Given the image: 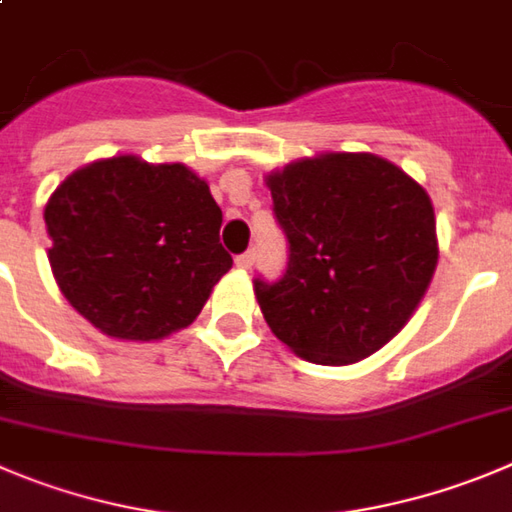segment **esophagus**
I'll return each mask as SVG.
<instances>
[{"label": "esophagus", "instance_id": "esophagus-1", "mask_svg": "<svg viewBox=\"0 0 512 512\" xmlns=\"http://www.w3.org/2000/svg\"><path fill=\"white\" fill-rule=\"evenodd\" d=\"M234 265L240 267V270H250L252 265H255V252H242V255L234 257Z\"/></svg>", "mask_w": 512, "mask_h": 512}]
</instances>
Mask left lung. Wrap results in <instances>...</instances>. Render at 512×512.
<instances>
[{"label":"left lung","instance_id":"obj_1","mask_svg":"<svg viewBox=\"0 0 512 512\" xmlns=\"http://www.w3.org/2000/svg\"><path fill=\"white\" fill-rule=\"evenodd\" d=\"M288 267L255 295L272 333L310 364L346 366L407 326L437 267L427 191L374 154H323L267 176Z\"/></svg>","mask_w":512,"mask_h":512}]
</instances>
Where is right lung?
<instances>
[{"label": "right lung", "instance_id": "1", "mask_svg": "<svg viewBox=\"0 0 512 512\" xmlns=\"http://www.w3.org/2000/svg\"><path fill=\"white\" fill-rule=\"evenodd\" d=\"M52 275L100 333L159 341L189 326L232 257L222 209L184 164L113 156L83 166L45 207Z\"/></svg>", "mask_w": 512, "mask_h": 512}]
</instances>
